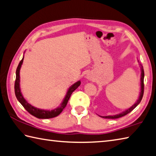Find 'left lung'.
<instances>
[{"label":"left lung","mask_w":156,"mask_h":156,"mask_svg":"<svg viewBox=\"0 0 156 156\" xmlns=\"http://www.w3.org/2000/svg\"><path fill=\"white\" fill-rule=\"evenodd\" d=\"M140 66H141V76H140V86H141V90H140L139 98V99H138V101H136V103H135L133 106V107H131L130 108H128V109L124 111V112L122 113L117 114V115H112V116H111V115L101 116L102 117H103V118H107V119H117V118H119V117L124 116V115H127L129 113H130L131 111H133L134 108L140 103V101H141L142 98H143V94H144V70H143V66L141 65V64H140Z\"/></svg>","instance_id":"8db88e82"}]
</instances>
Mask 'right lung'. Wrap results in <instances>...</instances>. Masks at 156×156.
I'll use <instances>...</instances> for the list:
<instances>
[{
	"label": "right lung",
	"mask_w": 156,
	"mask_h": 156,
	"mask_svg": "<svg viewBox=\"0 0 156 156\" xmlns=\"http://www.w3.org/2000/svg\"><path fill=\"white\" fill-rule=\"evenodd\" d=\"M23 57L21 61L20 62V63L17 66V68L16 69V81H15V86H14V89H15V94H16V96L17 99L18 100V101L21 103V105L23 106V108L28 111V112L31 114L32 115L37 117L39 119H49V118H53V117H55L61 113L62 111H63L64 108L66 107V106L68 103V101L70 98V96H71L72 93L74 92V91L77 89V88L80 86L81 82L77 81L74 83L73 86L69 88V90L67 92L66 95L64 98L62 103L61 104L60 107L57 108H55V109L52 111H45V110H42V109H39V108H35L32 107L29 103H28L27 101L23 98V97L21 93V91H20V70L21 68V66L23 62Z\"/></svg>",
	"instance_id": "obj_1"
}]
</instances>
